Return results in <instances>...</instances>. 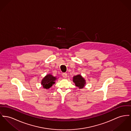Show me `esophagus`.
Masks as SVG:
<instances>
[{"label":"esophagus","instance_id":"1","mask_svg":"<svg viewBox=\"0 0 131 131\" xmlns=\"http://www.w3.org/2000/svg\"><path fill=\"white\" fill-rule=\"evenodd\" d=\"M62 77H63V78H64V79H66L67 78V73H63L62 74Z\"/></svg>","mask_w":131,"mask_h":131}]
</instances>
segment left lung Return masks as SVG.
<instances>
[{"instance_id": "8db88e82", "label": "left lung", "mask_w": 131, "mask_h": 131, "mask_svg": "<svg viewBox=\"0 0 131 131\" xmlns=\"http://www.w3.org/2000/svg\"><path fill=\"white\" fill-rule=\"evenodd\" d=\"M73 82L75 83L76 86L79 89H82L85 86L86 84V81L80 74H78L73 77Z\"/></svg>"}]
</instances>
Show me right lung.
Here are the masks:
<instances>
[{
    "label": "right lung",
    "instance_id": "right-lung-1",
    "mask_svg": "<svg viewBox=\"0 0 131 131\" xmlns=\"http://www.w3.org/2000/svg\"><path fill=\"white\" fill-rule=\"evenodd\" d=\"M57 77H53L51 74H47L41 81V85L44 88L49 89L55 83V80Z\"/></svg>",
    "mask_w": 131,
    "mask_h": 131
}]
</instances>
